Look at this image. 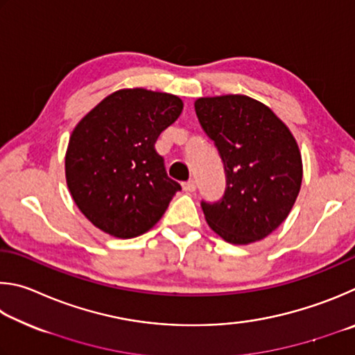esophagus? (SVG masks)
Segmentation results:
<instances>
[{"instance_id": "1", "label": "esophagus", "mask_w": 355, "mask_h": 355, "mask_svg": "<svg viewBox=\"0 0 355 355\" xmlns=\"http://www.w3.org/2000/svg\"><path fill=\"white\" fill-rule=\"evenodd\" d=\"M182 189H184V191H187V193H191V191L196 190V182H195V181L184 182V184H182Z\"/></svg>"}]
</instances>
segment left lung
<instances>
[{
  "label": "left lung",
  "mask_w": 355,
  "mask_h": 355,
  "mask_svg": "<svg viewBox=\"0 0 355 355\" xmlns=\"http://www.w3.org/2000/svg\"><path fill=\"white\" fill-rule=\"evenodd\" d=\"M195 110L226 171L223 200L201 202L207 225L232 245L263 240L282 225L300 195L296 139L268 105L246 95L198 98Z\"/></svg>",
  "instance_id": "obj_1"
}]
</instances>
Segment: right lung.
<instances>
[{"mask_svg":"<svg viewBox=\"0 0 355 355\" xmlns=\"http://www.w3.org/2000/svg\"><path fill=\"white\" fill-rule=\"evenodd\" d=\"M171 93L121 89L96 104L73 129L65 178L73 201L93 226L116 239L153 229L181 185L166 176L154 143L178 120Z\"/></svg>","mask_w":355,"mask_h":355,"instance_id":"obj_1","label":"right lung"}]
</instances>
